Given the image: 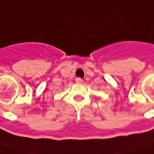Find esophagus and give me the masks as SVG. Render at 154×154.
<instances>
[{"label":"esophagus","instance_id":"34e87169","mask_svg":"<svg viewBox=\"0 0 154 154\" xmlns=\"http://www.w3.org/2000/svg\"><path fill=\"white\" fill-rule=\"evenodd\" d=\"M76 82L77 84H81V83H82V79H81L80 77H77L76 78Z\"/></svg>","mask_w":154,"mask_h":154}]
</instances>
